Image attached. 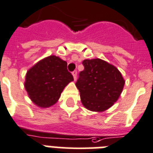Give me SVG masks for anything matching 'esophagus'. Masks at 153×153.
Instances as JSON below:
<instances>
[{
  "mask_svg": "<svg viewBox=\"0 0 153 153\" xmlns=\"http://www.w3.org/2000/svg\"><path fill=\"white\" fill-rule=\"evenodd\" d=\"M72 74L74 76V80H76V74H77V72L76 71V70H74V72H72Z\"/></svg>",
  "mask_w": 153,
  "mask_h": 153,
  "instance_id": "1",
  "label": "esophagus"
}]
</instances>
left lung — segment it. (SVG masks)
I'll use <instances>...</instances> for the list:
<instances>
[{
    "mask_svg": "<svg viewBox=\"0 0 153 153\" xmlns=\"http://www.w3.org/2000/svg\"><path fill=\"white\" fill-rule=\"evenodd\" d=\"M83 65L76 83L82 104L92 111H104L117 100L125 79L115 66L100 59H84Z\"/></svg>",
    "mask_w": 153,
    "mask_h": 153,
    "instance_id": "1",
    "label": "left lung"
}]
</instances>
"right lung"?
Instances as JSON below:
<instances>
[{"label": "right lung", "mask_w": 153, "mask_h": 153, "mask_svg": "<svg viewBox=\"0 0 153 153\" xmlns=\"http://www.w3.org/2000/svg\"><path fill=\"white\" fill-rule=\"evenodd\" d=\"M73 80L74 76L67 70V62L50 56L28 70L25 87L34 104L49 108L57 102L65 87Z\"/></svg>", "instance_id": "obj_1"}]
</instances>
